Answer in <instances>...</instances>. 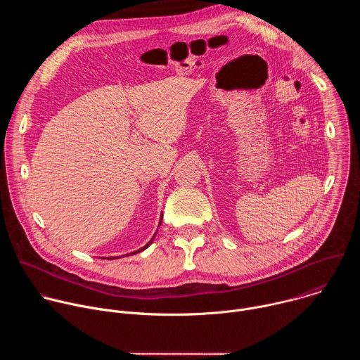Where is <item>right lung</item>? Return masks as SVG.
<instances>
[{"label": "right lung", "mask_w": 360, "mask_h": 360, "mask_svg": "<svg viewBox=\"0 0 360 360\" xmlns=\"http://www.w3.org/2000/svg\"><path fill=\"white\" fill-rule=\"evenodd\" d=\"M161 222H162V221H160V226H161ZM155 235H157V232H155ZM155 235H153V236H152V239H150V240H149V242H148V243H146L145 246H142L141 249H138V250H135V252L127 253V256H129V255H134V253H138V252H142L143 249H146V248H148V246H149V245H150V243L153 242V238H155ZM107 259H117V256H110V258H107Z\"/></svg>", "instance_id": "add662e5"}]
</instances>
